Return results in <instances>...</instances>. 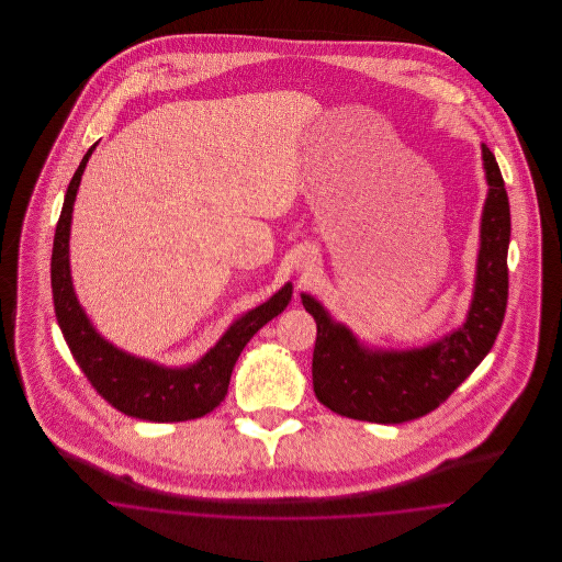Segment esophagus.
<instances>
[{"instance_id":"esophagus-1","label":"esophagus","mask_w":562,"mask_h":562,"mask_svg":"<svg viewBox=\"0 0 562 562\" xmlns=\"http://www.w3.org/2000/svg\"><path fill=\"white\" fill-rule=\"evenodd\" d=\"M312 263H314V252L305 250V252H301V257L296 261V268H299V271H307V269H312Z\"/></svg>"}]
</instances>
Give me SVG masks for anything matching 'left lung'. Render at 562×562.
Masks as SVG:
<instances>
[{
  "mask_svg": "<svg viewBox=\"0 0 562 562\" xmlns=\"http://www.w3.org/2000/svg\"><path fill=\"white\" fill-rule=\"evenodd\" d=\"M486 200L472 303L461 326L424 348L362 344L321 301L301 293L318 326L312 360L316 398L349 419L404 424L438 408L491 351L508 303L509 202L495 156L482 145Z\"/></svg>",
  "mask_w": 562,
  "mask_h": 562,
  "instance_id": "obj_1",
  "label": "left lung"
}]
</instances>
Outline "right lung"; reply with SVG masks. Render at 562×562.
I'll return each instance as SVG.
<instances>
[{"label":"right lung","instance_id":"1","mask_svg":"<svg viewBox=\"0 0 562 562\" xmlns=\"http://www.w3.org/2000/svg\"><path fill=\"white\" fill-rule=\"evenodd\" d=\"M94 147L97 143L81 158L67 188L54 234L50 280L54 312L63 337L92 387L124 415L156 424L204 417L225 401L229 376L244 346L259 328L286 310L293 296V284L286 282L266 303L248 310L240 318L232 322L213 348L188 367H164L115 348L86 316L74 291L69 268L74 202L80 189L81 175Z\"/></svg>","mask_w":562,"mask_h":562}]
</instances>
